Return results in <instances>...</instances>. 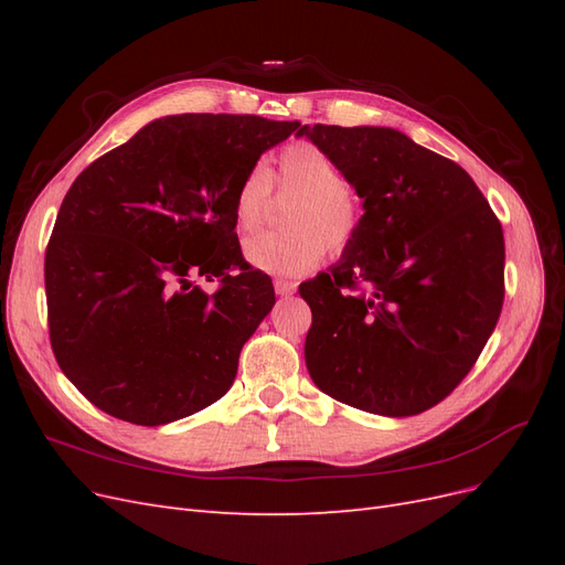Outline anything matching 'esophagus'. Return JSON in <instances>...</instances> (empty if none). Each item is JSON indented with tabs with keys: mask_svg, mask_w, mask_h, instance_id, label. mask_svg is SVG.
<instances>
[{
	"mask_svg": "<svg viewBox=\"0 0 565 565\" xmlns=\"http://www.w3.org/2000/svg\"><path fill=\"white\" fill-rule=\"evenodd\" d=\"M273 287H276V295H280V297H289L297 289V285L292 280H285V278L273 280Z\"/></svg>",
	"mask_w": 565,
	"mask_h": 565,
	"instance_id": "esophagus-1",
	"label": "esophagus"
}]
</instances>
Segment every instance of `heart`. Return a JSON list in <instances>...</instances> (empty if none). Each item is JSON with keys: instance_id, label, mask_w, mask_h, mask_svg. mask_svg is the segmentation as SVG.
<instances>
[{"instance_id": "obj_1", "label": "heart", "mask_w": 565, "mask_h": 565, "mask_svg": "<svg viewBox=\"0 0 565 565\" xmlns=\"http://www.w3.org/2000/svg\"><path fill=\"white\" fill-rule=\"evenodd\" d=\"M278 181L299 195L289 207V233H259L245 243V259L259 270L299 276L324 254L344 252L361 231L363 210L337 162L309 141L289 143L278 156ZM273 177L264 164L249 167L233 195V212L243 231L259 228L270 200Z\"/></svg>"}]
</instances>
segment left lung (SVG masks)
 I'll return each instance as SVG.
<instances>
[{"label":"left lung","mask_w":565,"mask_h":565,"mask_svg":"<svg viewBox=\"0 0 565 565\" xmlns=\"http://www.w3.org/2000/svg\"><path fill=\"white\" fill-rule=\"evenodd\" d=\"M363 198L341 259L299 285L306 367L339 403L384 417L434 407L467 377L504 301V235L457 162L388 127L303 125Z\"/></svg>","instance_id":"8db88e82"}]
</instances>
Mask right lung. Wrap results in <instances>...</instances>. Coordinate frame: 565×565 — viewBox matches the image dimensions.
I'll return each mask as SVG.
<instances>
[{
	"label": "right lung",
	"instance_id": "right-lung-1",
	"mask_svg": "<svg viewBox=\"0 0 565 565\" xmlns=\"http://www.w3.org/2000/svg\"><path fill=\"white\" fill-rule=\"evenodd\" d=\"M299 122L169 115L92 162L65 193L44 256L49 337L63 374L104 413L183 419L231 388L276 303L243 259L233 195ZM220 278L207 296L198 279Z\"/></svg>",
	"mask_w": 565,
	"mask_h": 565
}]
</instances>
